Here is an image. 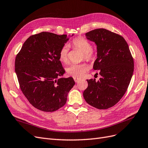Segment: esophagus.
<instances>
[{
  "mask_svg": "<svg viewBox=\"0 0 148 148\" xmlns=\"http://www.w3.org/2000/svg\"><path fill=\"white\" fill-rule=\"evenodd\" d=\"M73 79H74V81H75L76 83L78 82L79 81V80H80V78H77V77H74Z\"/></svg>",
  "mask_w": 148,
  "mask_h": 148,
  "instance_id": "1",
  "label": "esophagus"
}]
</instances>
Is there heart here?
<instances>
[{
    "mask_svg": "<svg viewBox=\"0 0 148 148\" xmlns=\"http://www.w3.org/2000/svg\"><path fill=\"white\" fill-rule=\"evenodd\" d=\"M72 46L83 53V57L85 60L91 61L95 59V55L92 51V45L87 39L83 38H77L71 42ZM69 47L67 46L62 47L59 53V60L64 64L68 62ZM88 70V66L86 64H71L66 68V72L73 77L82 78L86 74Z\"/></svg>",
    "mask_w": 148,
    "mask_h": 148,
    "instance_id": "heart-1",
    "label": "heart"
}]
</instances>
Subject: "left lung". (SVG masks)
<instances>
[{"instance_id":"8db88e82","label":"left lung","mask_w":148,"mask_h":148,"mask_svg":"<svg viewBox=\"0 0 148 148\" xmlns=\"http://www.w3.org/2000/svg\"><path fill=\"white\" fill-rule=\"evenodd\" d=\"M87 39L97 46V59L93 69L101 77L87 79L88 88L83 97L88 104L99 109H107L121 99L130 83L134 62L127 42L116 33L96 29L86 33Z\"/></svg>"}]
</instances>
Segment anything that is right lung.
I'll list each match as a JSON object with an SVG mask.
<instances>
[{"label":"right lung","mask_w":148,"mask_h":148,"mask_svg":"<svg viewBox=\"0 0 148 148\" xmlns=\"http://www.w3.org/2000/svg\"><path fill=\"white\" fill-rule=\"evenodd\" d=\"M69 40L66 34L40 33L26 39L16 55L15 73L21 90L40 110L53 112L63 107L75 84L72 77L57 79L65 73L59 53Z\"/></svg>","instance_id":"add662e5"}]
</instances>
